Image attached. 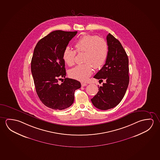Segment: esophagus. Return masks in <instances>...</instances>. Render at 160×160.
Returning <instances> with one entry per match:
<instances>
[{"instance_id":"1","label":"esophagus","mask_w":160,"mask_h":160,"mask_svg":"<svg viewBox=\"0 0 160 160\" xmlns=\"http://www.w3.org/2000/svg\"><path fill=\"white\" fill-rule=\"evenodd\" d=\"M81 85L82 87H85L87 85V84L82 82V83H81Z\"/></svg>"}]
</instances>
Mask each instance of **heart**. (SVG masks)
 Wrapping results in <instances>:
<instances>
[{"mask_svg":"<svg viewBox=\"0 0 160 160\" xmlns=\"http://www.w3.org/2000/svg\"><path fill=\"white\" fill-rule=\"evenodd\" d=\"M77 53L84 52V63L71 69L69 74L72 78L81 81L87 80L94 69L101 68L106 61L108 55V45L104 39L86 34L82 36L74 43ZM68 47L64 50L63 58L69 66L74 64L76 52Z\"/></svg>","mask_w":160,"mask_h":160,"instance_id":"heart-1","label":"heart"}]
</instances>
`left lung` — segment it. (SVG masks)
Returning <instances> with one entry per match:
<instances>
[{"mask_svg": "<svg viewBox=\"0 0 160 160\" xmlns=\"http://www.w3.org/2000/svg\"><path fill=\"white\" fill-rule=\"evenodd\" d=\"M108 46L106 63L94 76L103 82L98 92L92 98L94 107L107 110L116 106L122 101L129 83L128 58L119 41L109 33L107 36Z\"/></svg>", "mask_w": 160, "mask_h": 160, "instance_id": "8db88e82", "label": "left lung"}]
</instances>
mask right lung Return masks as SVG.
<instances>
[{
    "label": "right lung",
    "mask_w": 160,
    "mask_h": 160,
    "mask_svg": "<svg viewBox=\"0 0 160 160\" xmlns=\"http://www.w3.org/2000/svg\"><path fill=\"white\" fill-rule=\"evenodd\" d=\"M77 33L53 31L41 39L34 50L31 71L36 92L43 104L52 109L62 110L71 106L74 92L81 87L78 81L66 78L63 58L64 50ZM62 78L65 79L60 84L58 81Z\"/></svg>",
    "instance_id": "right-lung-1"
}]
</instances>
